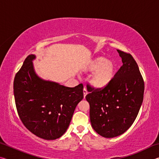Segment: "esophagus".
Segmentation results:
<instances>
[{"label": "esophagus", "instance_id": "34e87169", "mask_svg": "<svg viewBox=\"0 0 159 159\" xmlns=\"http://www.w3.org/2000/svg\"><path fill=\"white\" fill-rule=\"evenodd\" d=\"M88 94V91H87V89H86V87L85 86H84V88H83V96H84V98H85L86 95Z\"/></svg>", "mask_w": 159, "mask_h": 159}]
</instances>
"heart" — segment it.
<instances>
[{"label": "heart", "instance_id": "1", "mask_svg": "<svg viewBox=\"0 0 159 159\" xmlns=\"http://www.w3.org/2000/svg\"><path fill=\"white\" fill-rule=\"evenodd\" d=\"M83 71H93L90 76V82L97 88L105 87L111 81L115 75V65L111 60L98 57L86 63L83 68Z\"/></svg>", "mask_w": 159, "mask_h": 159}]
</instances>
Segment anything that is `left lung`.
I'll use <instances>...</instances> for the list:
<instances>
[{
  "label": "left lung",
  "instance_id": "obj_1",
  "mask_svg": "<svg viewBox=\"0 0 159 159\" xmlns=\"http://www.w3.org/2000/svg\"><path fill=\"white\" fill-rule=\"evenodd\" d=\"M123 65L111 82L102 88L87 84L92 127L104 138L120 135L133 125L144 98V82L130 53L117 50Z\"/></svg>",
  "mask_w": 159,
  "mask_h": 159
}]
</instances>
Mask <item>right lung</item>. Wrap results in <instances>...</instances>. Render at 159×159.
I'll return each mask as SVG.
<instances>
[{"instance_id": "add662e5", "label": "right lung", "mask_w": 159, "mask_h": 159, "mask_svg": "<svg viewBox=\"0 0 159 159\" xmlns=\"http://www.w3.org/2000/svg\"><path fill=\"white\" fill-rule=\"evenodd\" d=\"M34 55L25 59L15 74L13 89L16 108L28 130L40 138L53 140L68 128L77 104L83 98L82 83L68 88L45 81L35 74Z\"/></svg>"}]
</instances>
